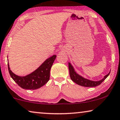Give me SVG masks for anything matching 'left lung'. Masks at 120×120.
<instances>
[{
  "instance_id": "8db88e82",
  "label": "left lung",
  "mask_w": 120,
  "mask_h": 120,
  "mask_svg": "<svg viewBox=\"0 0 120 120\" xmlns=\"http://www.w3.org/2000/svg\"><path fill=\"white\" fill-rule=\"evenodd\" d=\"M69 70L71 80L78 85L85 86V87H94V86H99V85L101 84L102 82L105 80V79L109 76V74H110V71H109L108 74L104 76V77L102 79L98 81H94L86 79V78L83 77V76H82L76 72L74 67L70 62H69Z\"/></svg>"
}]
</instances>
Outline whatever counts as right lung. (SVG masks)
Here are the masks:
<instances>
[{"label": "right lung", "instance_id": "right-lung-1", "mask_svg": "<svg viewBox=\"0 0 120 120\" xmlns=\"http://www.w3.org/2000/svg\"><path fill=\"white\" fill-rule=\"evenodd\" d=\"M56 55H53L45 60L38 68L25 76H19L10 70L8 62L9 74L15 83L22 89L35 90L44 86L50 79V72Z\"/></svg>", "mask_w": 120, "mask_h": 120}]
</instances>
